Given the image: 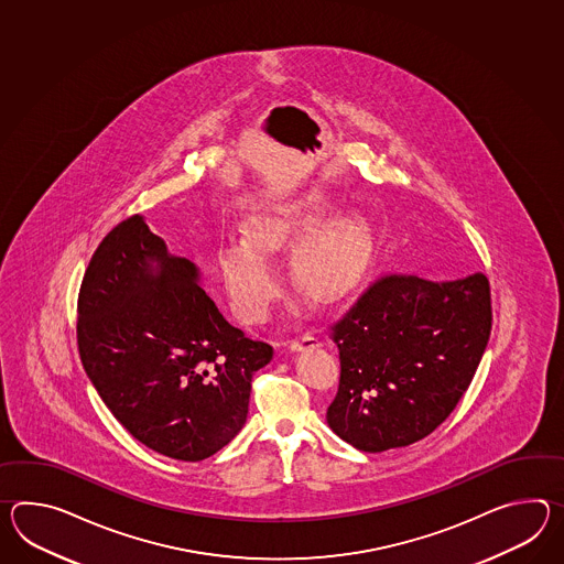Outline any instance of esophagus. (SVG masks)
Returning <instances> with one entry per match:
<instances>
[{
  "label": "esophagus",
  "mask_w": 564,
  "mask_h": 564,
  "mask_svg": "<svg viewBox=\"0 0 564 564\" xmlns=\"http://www.w3.org/2000/svg\"><path fill=\"white\" fill-rule=\"evenodd\" d=\"M317 346H319V341L312 332L301 334L300 338L289 339V348L293 351L310 350V348H317Z\"/></svg>",
  "instance_id": "obj_1"
}]
</instances>
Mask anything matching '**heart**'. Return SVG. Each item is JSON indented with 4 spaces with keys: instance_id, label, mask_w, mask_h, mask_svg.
Here are the masks:
<instances>
[{
    "instance_id": "b5f03b06",
    "label": "heart",
    "mask_w": 564,
    "mask_h": 564,
    "mask_svg": "<svg viewBox=\"0 0 564 564\" xmlns=\"http://www.w3.org/2000/svg\"><path fill=\"white\" fill-rule=\"evenodd\" d=\"M315 225V216L289 204L252 214L245 232L226 235L216 252L232 310L247 324H261L279 293V279L267 254L288 249ZM362 254V237L350 220H336L305 238L293 254L295 281L313 300L332 301L346 288Z\"/></svg>"
}]
</instances>
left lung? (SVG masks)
Masks as SVG:
<instances>
[{
  "mask_svg": "<svg viewBox=\"0 0 564 564\" xmlns=\"http://www.w3.org/2000/svg\"><path fill=\"white\" fill-rule=\"evenodd\" d=\"M489 332L484 273L378 276L329 329L341 370L327 425L366 453L425 438L471 384Z\"/></svg>",
  "mask_w": 564,
  "mask_h": 564,
  "instance_id": "1",
  "label": "left lung"
}]
</instances>
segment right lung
<instances>
[{
	"label": "right lung",
	"instance_id": "right-lung-1",
	"mask_svg": "<svg viewBox=\"0 0 564 564\" xmlns=\"http://www.w3.org/2000/svg\"><path fill=\"white\" fill-rule=\"evenodd\" d=\"M143 216L100 240L78 293L76 339L93 387L145 447L180 462L223 449L247 421L273 348L230 326Z\"/></svg>",
	"mask_w": 564,
	"mask_h": 564
}]
</instances>
